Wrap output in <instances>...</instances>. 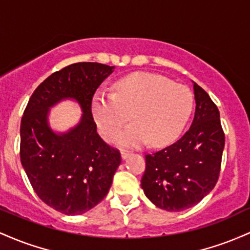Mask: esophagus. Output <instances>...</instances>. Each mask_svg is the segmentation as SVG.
<instances>
[{
  "instance_id": "esophagus-1",
  "label": "esophagus",
  "mask_w": 250,
  "mask_h": 250,
  "mask_svg": "<svg viewBox=\"0 0 250 250\" xmlns=\"http://www.w3.org/2000/svg\"><path fill=\"white\" fill-rule=\"evenodd\" d=\"M120 155H122V159H126L128 156H130V151L122 150V151H120Z\"/></svg>"
}]
</instances>
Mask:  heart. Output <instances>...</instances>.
I'll return each instance as SVG.
<instances>
[{
	"label": "heart",
	"instance_id": "heart-1",
	"mask_svg": "<svg viewBox=\"0 0 250 250\" xmlns=\"http://www.w3.org/2000/svg\"><path fill=\"white\" fill-rule=\"evenodd\" d=\"M192 106L193 95L187 86L155 73L136 72L118 80L114 92L98 89L91 112L103 138L111 139L132 112L136 122L114 140L125 146H139L147 140L153 146H162L181 134Z\"/></svg>",
	"mask_w": 250,
	"mask_h": 250
}]
</instances>
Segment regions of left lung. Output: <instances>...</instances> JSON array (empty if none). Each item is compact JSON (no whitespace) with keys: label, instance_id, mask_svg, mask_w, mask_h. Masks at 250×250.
<instances>
[{"label":"left lung","instance_id":"left-lung-1","mask_svg":"<svg viewBox=\"0 0 250 250\" xmlns=\"http://www.w3.org/2000/svg\"><path fill=\"white\" fill-rule=\"evenodd\" d=\"M193 94L196 110L189 130L170 146L145 156L142 189L156 207L167 211L197 204L214 189L220 175L224 148L220 112L196 83Z\"/></svg>","mask_w":250,"mask_h":250}]
</instances>
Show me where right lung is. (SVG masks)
<instances>
[{
    "instance_id": "1",
    "label": "right lung",
    "mask_w": 250,
    "mask_h": 250,
    "mask_svg": "<svg viewBox=\"0 0 250 250\" xmlns=\"http://www.w3.org/2000/svg\"><path fill=\"white\" fill-rule=\"evenodd\" d=\"M114 66L78 62L49 75L30 97L21 119L20 157L36 195L64 215H81L107 195L122 162L97 133L93 94ZM80 104L81 122L66 133L49 125V110L62 100Z\"/></svg>"
}]
</instances>
